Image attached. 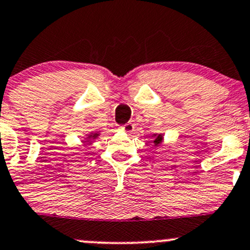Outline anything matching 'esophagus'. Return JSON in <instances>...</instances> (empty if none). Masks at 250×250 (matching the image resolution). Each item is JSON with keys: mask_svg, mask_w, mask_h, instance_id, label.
<instances>
[{"mask_svg": "<svg viewBox=\"0 0 250 250\" xmlns=\"http://www.w3.org/2000/svg\"><path fill=\"white\" fill-rule=\"evenodd\" d=\"M121 130L127 133L133 132V130H134V125H133V123H125V125H123L122 127H121Z\"/></svg>", "mask_w": 250, "mask_h": 250, "instance_id": "esophagus-1", "label": "esophagus"}]
</instances>
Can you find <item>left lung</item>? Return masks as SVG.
<instances>
[{
  "label": "left lung",
  "mask_w": 250,
  "mask_h": 250,
  "mask_svg": "<svg viewBox=\"0 0 250 250\" xmlns=\"http://www.w3.org/2000/svg\"><path fill=\"white\" fill-rule=\"evenodd\" d=\"M156 135V139L153 140V144H155V145H161V144H162V140H163V137H162V134H155Z\"/></svg>",
  "instance_id": "obj_1"
}]
</instances>
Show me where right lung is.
<instances>
[{
	"label": "right lung",
	"mask_w": 250,
	"mask_h": 250,
	"mask_svg": "<svg viewBox=\"0 0 250 250\" xmlns=\"http://www.w3.org/2000/svg\"><path fill=\"white\" fill-rule=\"evenodd\" d=\"M98 135H99V134H98V133H90V134L88 135V139H95V138H97Z\"/></svg>",
	"instance_id": "1"
}]
</instances>
